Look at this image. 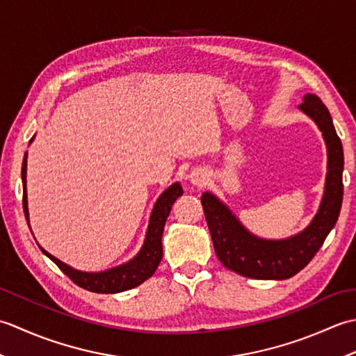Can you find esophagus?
Instances as JSON below:
<instances>
[{"label":"esophagus","instance_id":"esophagus-1","mask_svg":"<svg viewBox=\"0 0 356 356\" xmlns=\"http://www.w3.org/2000/svg\"><path fill=\"white\" fill-rule=\"evenodd\" d=\"M207 172L203 171V170H195V171H193L191 174H190V180H191V184L193 185H195V186H203L207 184Z\"/></svg>","mask_w":356,"mask_h":356}]
</instances>
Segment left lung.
Returning a JSON list of instances; mask_svg holds the SVG:
<instances>
[{"label": "left lung", "mask_w": 356, "mask_h": 356, "mask_svg": "<svg viewBox=\"0 0 356 356\" xmlns=\"http://www.w3.org/2000/svg\"><path fill=\"white\" fill-rule=\"evenodd\" d=\"M323 131L327 145L326 188L318 213L298 236L286 240H261L249 234L231 211L213 194L203 193L202 205L216 254L223 266L255 280H286L306 268L334 228L343 203V145L330 113L318 96L306 95L300 105Z\"/></svg>", "instance_id": "obj_1"}]
</instances>
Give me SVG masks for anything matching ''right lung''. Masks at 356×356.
I'll return each instance as SVG.
<instances>
[{
    "label": "right lung",
    "instance_id": "1",
    "mask_svg": "<svg viewBox=\"0 0 356 356\" xmlns=\"http://www.w3.org/2000/svg\"><path fill=\"white\" fill-rule=\"evenodd\" d=\"M26 168H27V161L24 157L22 161V184H24V190H22V208H24V214L29 223V209H27V193H26ZM184 194L182 186L180 184L171 185L168 190H166L159 200L156 202V207L153 209V214L149 218V226L147 232L145 243H143L142 251L138 254L134 260L130 263L122 264V266L99 272V274H90V272H81L67 266L65 263L59 261L55 257L50 255L47 251H41L49 257V259L56 263V266L61 269L64 274L69 277L74 284H78L82 289H87L90 292L96 293H118L124 292L128 289H133V287L142 284L145 280H148L151 275L154 274L159 263L162 260V234H163V226L166 218L170 216V211L172 208V203L176 202L177 197Z\"/></svg>",
    "mask_w": 356,
    "mask_h": 356
}]
</instances>
